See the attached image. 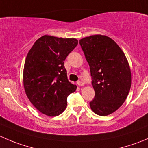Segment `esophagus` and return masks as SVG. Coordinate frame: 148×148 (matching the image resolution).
I'll list each match as a JSON object with an SVG mask.
<instances>
[{
    "label": "esophagus",
    "mask_w": 148,
    "mask_h": 148,
    "mask_svg": "<svg viewBox=\"0 0 148 148\" xmlns=\"http://www.w3.org/2000/svg\"><path fill=\"white\" fill-rule=\"evenodd\" d=\"M77 84H78V85L79 86H84V84L82 82V81H78Z\"/></svg>",
    "instance_id": "esophagus-1"
}]
</instances>
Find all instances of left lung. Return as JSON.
Segmentation results:
<instances>
[{
  "instance_id": "1",
  "label": "left lung",
  "mask_w": 148,
  "mask_h": 148,
  "mask_svg": "<svg viewBox=\"0 0 148 148\" xmlns=\"http://www.w3.org/2000/svg\"><path fill=\"white\" fill-rule=\"evenodd\" d=\"M90 67L95 91L89 103L94 112L106 116L126 100L132 85V73L122 49L106 36L95 35L79 40Z\"/></svg>"
}]
</instances>
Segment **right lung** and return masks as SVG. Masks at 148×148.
Returning a JSON list of instances; mask_svg holds the SVG:
<instances>
[{
  "mask_svg": "<svg viewBox=\"0 0 148 148\" xmlns=\"http://www.w3.org/2000/svg\"><path fill=\"white\" fill-rule=\"evenodd\" d=\"M78 45L75 38L43 36L28 52L23 70L25 93L38 111L48 116L60 115L67 107L69 94L76 85L67 79L66 57Z\"/></svg>",
  "mask_w": 148,
  "mask_h": 148,
  "instance_id": "right-lung-1",
  "label": "right lung"
}]
</instances>
